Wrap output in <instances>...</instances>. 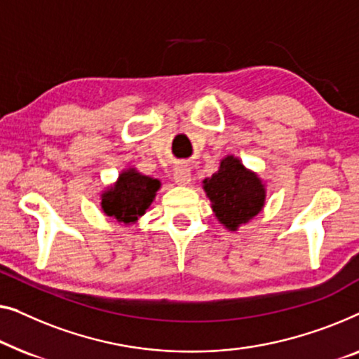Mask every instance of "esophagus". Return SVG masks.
<instances>
[{
    "mask_svg": "<svg viewBox=\"0 0 359 359\" xmlns=\"http://www.w3.org/2000/svg\"><path fill=\"white\" fill-rule=\"evenodd\" d=\"M174 180L177 185H189L191 180V172L189 165L179 164L177 168L174 169Z\"/></svg>",
    "mask_w": 359,
    "mask_h": 359,
    "instance_id": "obj_1",
    "label": "esophagus"
}]
</instances>
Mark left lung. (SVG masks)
I'll list each match as a JSON object with an SVG mask.
<instances>
[{
  "instance_id": "obj_1",
  "label": "left lung",
  "mask_w": 359,
  "mask_h": 359,
  "mask_svg": "<svg viewBox=\"0 0 359 359\" xmlns=\"http://www.w3.org/2000/svg\"><path fill=\"white\" fill-rule=\"evenodd\" d=\"M216 218L229 231L249 223L265 205V185L234 156L221 161L218 172L203 180Z\"/></svg>"
}]
</instances>
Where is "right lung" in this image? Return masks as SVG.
Here are the masks:
<instances>
[{"instance_id": "1", "label": "right lung", "mask_w": 359, "mask_h": 359, "mask_svg": "<svg viewBox=\"0 0 359 359\" xmlns=\"http://www.w3.org/2000/svg\"><path fill=\"white\" fill-rule=\"evenodd\" d=\"M159 187L158 179L140 174L136 169H127L100 195V206L105 215L118 223L133 224L153 203Z\"/></svg>"}]
</instances>
